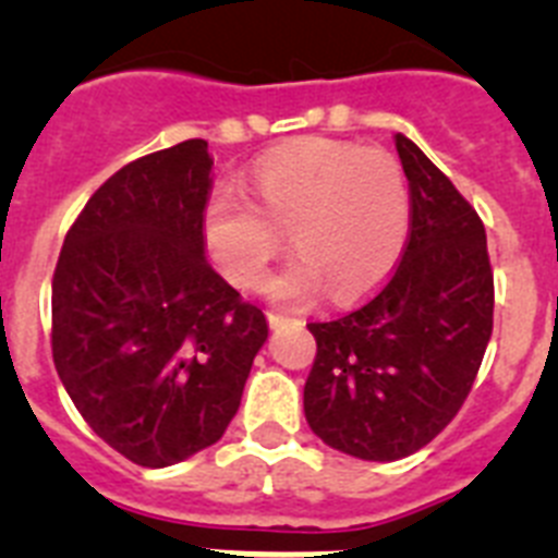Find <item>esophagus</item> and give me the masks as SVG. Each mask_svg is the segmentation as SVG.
I'll use <instances>...</instances> for the list:
<instances>
[{"label": "esophagus", "mask_w": 558, "mask_h": 558, "mask_svg": "<svg viewBox=\"0 0 558 558\" xmlns=\"http://www.w3.org/2000/svg\"><path fill=\"white\" fill-rule=\"evenodd\" d=\"M284 322H288V315L274 313V310H268V324H270V327H279V324H284Z\"/></svg>", "instance_id": "esophagus-1"}]
</instances>
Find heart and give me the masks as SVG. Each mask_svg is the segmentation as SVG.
I'll use <instances>...</instances> for the list:
<instances>
[{
  "label": "heart",
  "instance_id": "b5f03b06",
  "mask_svg": "<svg viewBox=\"0 0 558 558\" xmlns=\"http://www.w3.org/2000/svg\"><path fill=\"white\" fill-rule=\"evenodd\" d=\"M254 201L215 186L201 211L209 259L240 290L263 284L282 231L299 254L276 276L274 295L313 299L329 288L354 302L388 279L411 229V192L391 153L338 140H299L251 167Z\"/></svg>",
  "mask_w": 558,
  "mask_h": 558
}]
</instances>
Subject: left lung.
Wrapping results in <instances>:
<instances>
[{
  "label": "left lung",
  "mask_w": 558,
  "mask_h": 558,
  "mask_svg": "<svg viewBox=\"0 0 558 558\" xmlns=\"http://www.w3.org/2000/svg\"><path fill=\"white\" fill-rule=\"evenodd\" d=\"M411 190L402 259L363 307L313 322L304 416L324 445L397 461L430 445L470 397L492 338L486 229L425 153L397 133Z\"/></svg>",
  "instance_id": "8db88e82"
}]
</instances>
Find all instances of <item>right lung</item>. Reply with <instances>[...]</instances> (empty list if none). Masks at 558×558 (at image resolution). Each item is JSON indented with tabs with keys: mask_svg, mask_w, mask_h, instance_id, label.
Returning a JSON list of instances; mask_svg holds the SVG:
<instances>
[{
	"mask_svg": "<svg viewBox=\"0 0 558 558\" xmlns=\"http://www.w3.org/2000/svg\"><path fill=\"white\" fill-rule=\"evenodd\" d=\"M204 140L131 161L88 198L52 276V360L88 427L140 466L215 445L234 418L263 310L211 268Z\"/></svg>",
	"mask_w": 558,
	"mask_h": 558,
	"instance_id": "add662e5",
	"label": "right lung"
}]
</instances>
